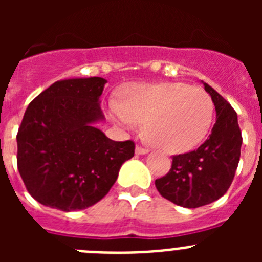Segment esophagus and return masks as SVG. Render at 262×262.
<instances>
[{
    "label": "esophagus",
    "instance_id": "esophagus-1",
    "mask_svg": "<svg viewBox=\"0 0 262 262\" xmlns=\"http://www.w3.org/2000/svg\"><path fill=\"white\" fill-rule=\"evenodd\" d=\"M149 152L147 147H142V145H136V154L138 155H145Z\"/></svg>",
    "mask_w": 262,
    "mask_h": 262
}]
</instances>
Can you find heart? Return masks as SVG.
Returning <instances> with one entry per match:
<instances>
[{"label":"heart","mask_w":262,"mask_h":262,"mask_svg":"<svg viewBox=\"0 0 262 262\" xmlns=\"http://www.w3.org/2000/svg\"><path fill=\"white\" fill-rule=\"evenodd\" d=\"M111 115L126 128L145 123L149 142L163 151L186 152L202 142L214 117V103L202 88L185 82L136 84L123 102L111 99Z\"/></svg>","instance_id":"b5f03b06"}]
</instances>
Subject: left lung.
<instances>
[{
    "label": "left lung",
    "instance_id": "8db88e82",
    "mask_svg": "<svg viewBox=\"0 0 262 262\" xmlns=\"http://www.w3.org/2000/svg\"><path fill=\"white\" fill-rule=\"evenodd\" d=\"M216 110V120L206 142L194 151L173 156L172 168L155 181L170 202L195 209L219 200L230 189L239 165L242 131L237 114L226 99L203 82Z\"/></svg>",
    "mask_w": 262,
    "mask_h": 262
}]
</instances>
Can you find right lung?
I'll return each mask as SVG.
<instances>
[{
	"label": "right lung",
	"instance_id": "add662e5",
	"mask_svg": "<svg viewBox=\"0 0 262 262\" xmlns=\"http://www.w3.org/2000/svg\"><path fill=\"white\" fill-rule=\"evenodd\" d=\"M105 78L56 81L30 102L17 134V165L27 191L41 205L77 211L96 205L135 154L133 140L114 142L103 119Z\"/></svg>",
	"mask_w": 262,
	"mask_h": 262
}]
</instances>
